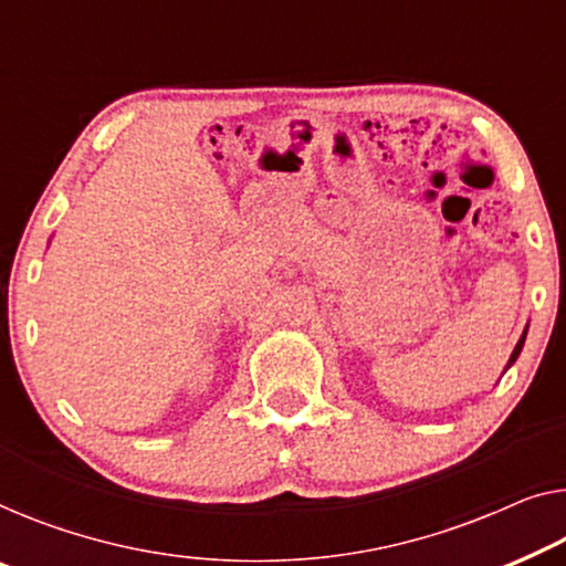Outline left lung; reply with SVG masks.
<instances>
[{
	"mask_svg": "<svg viewBox=\"0 0 566 566\" xmlns=\"http://www.w3.org/2000/svg\"><path fill=\"white\" fill-rule=\"evenodd\" d=\"M524 340H526V331H524V335H521V340L516 343V348H513V353H511V358H509V366H505V368H511L513 364H516L518 353H521V348H524Z\"/></svg>",
	"mask_w": 566,
	"mask_h": 566,
	"instance_id": "8db88e82",
	"label": "left lung"
}]
</instances>
